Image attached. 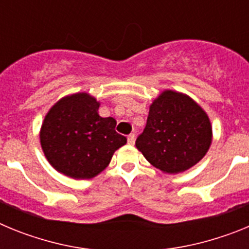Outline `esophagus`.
Returning <instances> with one entry per match:
<instances>
[{
    "label": "esophagus",
    "mask_w": 249,
    "mask_h": 249,
    "mask_svg": "<svg viewBox=\"0 0 249 249\" xmlns=\"http://www.w3.org/2000/svg\"><path fill=\"white\" fill-rule=\"evenodd\" d=\"M128 144H135V141H136V136L133 135V133H131V135L128 136Z\"/></svg>",
    "instance_id": "1"
}]
</instances>
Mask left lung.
<instances>
[{
    "label": "left lung",
    "mask_w": 249,
    "mask_h": 249,
    "mask_svg": "<svg viewBox=\"0 0 249 249\" xmlns=\"http://www.w3.org/2000/svg\"><path fill=\"white\" fill-rule=\"evenodd\" d=\"M212 143L206 112L187 94L166 89L149 106L147 124L136 147L164 173L184 172L198 163Z\"/></svg>",
    "instance_id": "obj_1"
}]
</instances>
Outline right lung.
I'll return each instance as SVG.
<instances>
[{
  "label": "right lung",
  "instance_id": "1",
  "mask_svg": "<svg viewBox=\"0 0 249 249\" xmlns=\"http://www.w3.org/2000/svg\"><path fill=\"white\" fill-rule=\"evenodd\" d=\"M98 107L96 98L82 92L61 98L46 114L41 147L59 173L74 179L96 177L127 143V138L114 131L116 120L101 117Z\"/></svg>",
  "mask_w": 249,
  "mask_h": 249
}]
</instances>
